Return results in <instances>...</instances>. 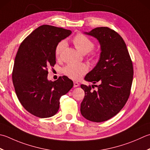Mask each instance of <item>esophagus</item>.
I'll use <instances>...</instances> for the list:
<instances>
[{"label": "esophagus", "mask_w": 150, "mask_h": 150, "mask_svg": "<svg viewBox=\"0 0 150 150\" xmlns=\"http://www.w3.org/2000/svg\"><path fill=\"white\" fill-rule=\"evenodd\" d=\"M79 86V83H77V82H74L73 83V87L76 88V87H78Z\"/></svg>", "instance_id": "1"}]
</instances>
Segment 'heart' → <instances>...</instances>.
Returning <instances> with one entry per match:
<instances>
[{
  "instance_id": "1",
  "label": "heart",
  "mask_w": 150,
  "mask_h": 150,
  "mask_svg": "<svg viewBox=\"0 0 150 150\" xmlns=\"http://www.w3.org/2000/svg\"><path fill=\"white\" fill-rule=\"evenodd\" d=\"M73 44L79 52L83 54H86L92 50L94 44L88 38L82 34H79L73 40ZM66 45L65 41H61L58 43L55 49V55L57 58H59L62 52L64 51ZM88 71V67L84 64H69L63 69V72L67 77L73 80H79L82 76Z\"/></svg>"
}]
</instances>
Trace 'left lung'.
I'll return each mask as SVG.
<instances>
[{
  "instance_id": "1",
  "label": "left lung",
  "mask_w": 150,
  "mask_h": 150,
  "mask_svg": "<svg viewBox=\"0 0 150 150\" xmlns=\"http://www.w3.org/2000/svg\"><path fill=\"white\" fill-rule=\"evenodd\" d=\"M84 34L95 38L101 52L96 66L84 80L98 83V90L81 84L85 96L81 112L90 121L101 122L116 115L124 107L130 94L133 68L127 46L120 35L108 27H98Z\"/></svg>"
}]
</instances>
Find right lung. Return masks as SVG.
Here are the masks:
<instances>
[{"instance_id":"right-lung-1","label":"right lung","mask_w":150,"mask_h":150,"mask_svg":"<svg viewBox=\"0 0 150 150\" xmlns=\"http://www.w3.org/2000/svg\"><path fill=\"white\" fill-rule=\"evenodd\" d=\"M71 34L70 30L40 26L23 40L17 51L12 73L15 90L23 107L37 117L49 118L57 114L60 98L73 86L66 76L54 82L47 79L48 67L56 63V47Z\"/></svg>"}]
</instances>
